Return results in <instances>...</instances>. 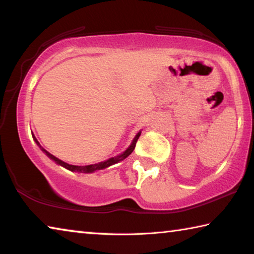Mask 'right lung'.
Instances as JSON below:
<instances>
[{"instance_id": "right-lung-1", "label": "right lung", "mask_w": 254, "mask_h": 254, "mask_svg": "<svg viewBox=\"0 0 254 254\" xmlns=\"http://www.w3.org/2000/svg\"><path fill=\"white\" fill-rule=\"evenodd\" d=\"M140 134H141V132L137 133V134H136L135 137H134V140H133L132 144L126 150V151H124V152L121 154V156H118V157H115V158H111V159H109V160H106V161H103V162H100V163H95V165H88V166H74V165H69V163L64 162V161L60 160V159H58V158H56L55 156H53V154L49 153L48 151H46V150H45L44 148H41L40 143L38 142V140L36 139V137L33 136V139H34V141H36V142H37V144L39 145V147L41 148L42 151H44L50 159H53V160H54L55 162L59 163L60 166L65 167V168L69 169V170H71V171H77V173L88 174V173H94V171H96V170L104 169V168H106V167H110V166H112V165H114V163L121 161V160H123V159H126L127 156H130V154L133 152V150H134V148H135L136 141H137V139H139Z\"/></svg>"}]
</instances>
